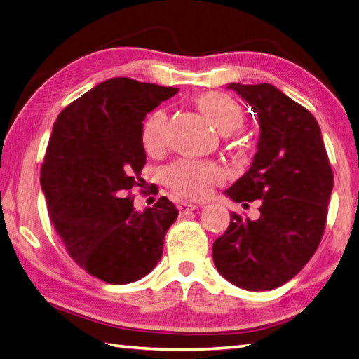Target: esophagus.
<instances>
[{"instance_id":"esophagus-1","label":"esophagus","mask_w":359,"mask_h":359,"mask_svg":"<svg viewBox=\"0 0 359 359\" xmlns=\"http://www.w3.org/2000/svg\"><path fill=\"white\" fill-rule=\"evenodd\" d=\"M178 209H180L181 215H184V213H189V212L198 209V205L194 204V203H180L178 204Z\"/></svg>"}]
</instances>
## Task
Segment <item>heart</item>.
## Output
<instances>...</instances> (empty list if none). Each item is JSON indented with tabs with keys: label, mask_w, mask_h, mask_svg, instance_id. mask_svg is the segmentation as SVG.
<instances>
[{
	"label": "heart",
	"mask_w": 359,
	"mask_h": 359,
	"mask_svg": "<svg viewBox=\"0 0 359 359\" xmlns=\"http://www.w3.org/2000/svg\"><path fill=\"white\" fill-rule=\"evenodd\" d=\"M201 112L210 119L221 133H232L244 123V110L240 102L227 93L209 92L198 98ZM167 144V115L158 110L142 127V146L147 154L163 152ZM165 180L175 192L186 198H203L210 192L212 186L222 180L217 165L180 161L165 172Z\"/></svg>",
	"instance_id": "1"
}]
</instances>
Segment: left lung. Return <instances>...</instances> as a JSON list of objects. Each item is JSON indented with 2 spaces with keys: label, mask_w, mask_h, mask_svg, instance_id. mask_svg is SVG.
I'll list each match as a JSON object with an SVG mask.
<instances>
[{
  "label": "left lung",
  "mask_w": 359,
  "mask_h": 359,
  "mask_svg": "<svg viewBox=\"0 0 359 359\" xmlns=\"http://www.w3.org/2000/svg\"><path fill=\"white\" fill-rule=\"evenodd\" d=\"M258 115L257 154L226 190L235 203L261 200L259 218L230 215L213 243V262L229 283L272 290L301 272L320 244L333 189L321 129L307 109L269 83H230Z\"/></svg>",
  "instance_id": "1"
}]
</instances>
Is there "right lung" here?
I'll return each mask as SVG.
<instances>
[{
  "label": "right lung",
  "mask_w": 359,
  "mask_h": 359,
  "mask_svg": "<svg viewBox=\"0 0 359 359\" xmlns=\"http://www.w3.org/2000/svg\"><path fill=\"white\" fill-rule=\"evenodd\" d=\"M177 87L119 76L58 115L41 167L49 217L79 267L109 284L146 276L161 259L178 209L161 196L137 210L130 190L146 164L142 121Z\"/></svg>",
  "instance_id": "obj_1"
}]
</instances>
